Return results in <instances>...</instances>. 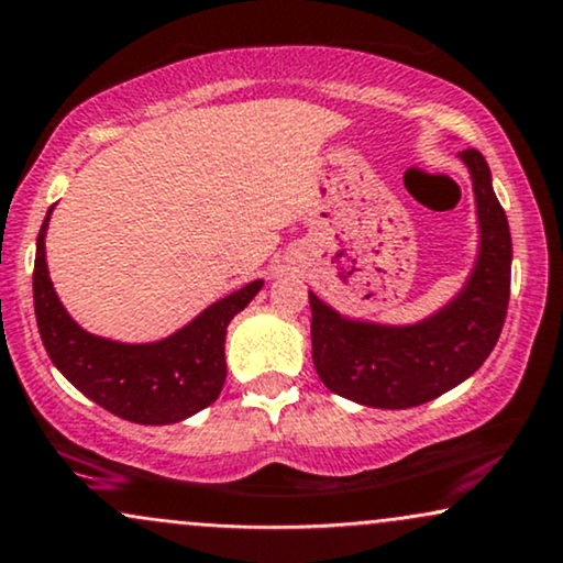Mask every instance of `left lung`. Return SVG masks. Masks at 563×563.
Returning a JSON list of instances; mask_svg holds the SVG:
<instances>
[{"label":"left lung","instance_id":"left-lung-1","mask_svg":"<svg viewBox=\"0 0 563 563\" xmlns=\"http://www.w3.org/2000/svg\"><path fill=\"white\" fill-rule=\"evenodd\" d=\"M459 157L477 196L479 260L456 301L415 328L349 322L309 294L311 358L338 396L377 409L428 404L483 367L504 330L511 294V233L477 148Z\"/></svg>","mask_w":563,"mask_h":563}]
</instances>
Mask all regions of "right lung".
<instances>
[{
	"mask_svg": "<svg viewBox=\"0 0 563 563\" xmlns=\"http://www.w3.org/2000/svg\"><path fill=\"white\" fill-rule=\"evenodd\" d=\"M36 239L33 309L44 349L84 396L135 424H173L207 409L225 383L228 322L254 299L262 280L249 283L201 311L188 328L148 346H125L88 335L54 294L44 260V233Z\"/></svg>",
	"mask_w": 563,
	"mask_h": 563,
	"instance_id": "1",
	"label": "right lung"
}]
</instances>
